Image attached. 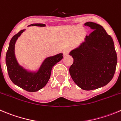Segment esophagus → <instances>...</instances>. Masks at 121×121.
<instances>
[{"label": "esophagus", "mask_w": 121, "mask_h": 121, "mask_svg": "<svg viewBox=\"0 0 121 121\" xmlns=\"http://www.w3.org/2000/svg\"><path fill=\"white\" fill-rule=\"evenodd\" d=\"M69 52H70V48H65V49L64 50V56H66V55H68V53H69Z\"/></svg>", "instance_id": "34e87169"}]
</instances>
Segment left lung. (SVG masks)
<instances>
[{"instance_id": "obj_1", "label": "left lung", "mask_w": 121, "mask_h": 121, "mask_svg": "<svg viewBox=\"0 0 121 121\" xmlns=\"http://www.w3.org/2000/svg\"><path fill=\"white\" fill-rule=\"evenodd\" d=\"M85 25L94 30L78 48L69 53L74 62L69 71L77 86L90 91L111 81L116 70L117 55L111 36L103 26L91 22Z\"/></svg>"}]
</instances>
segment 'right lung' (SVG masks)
I'll use <instances>...</instances> for the list:
<instances>
[{
  "instance_id": "obj_1",
  "label": "right lung",
  "mask_w": 121,
  "mask_h": 121,
  "mask_svg": "<svg viewBox=\"0 0 121 121\" xmlns=\"http://www.w3.org/2000/svg\"><path fill=\"white\" fill-rule=\"evenodd\" d=\"M36 26L44 27L45 25L41 23L32 24L29 26ZM25 30H21L15 34L10 41L6 55V64L10 79L17 86L26 91L36 92L44 87L50 77L53 66L63 58L62 53L48 57L44 60L39 70L36 73L29 72L20 66L17 61L14 53L15 44L18 38Z\"/></svg>"
}]
</instances>
